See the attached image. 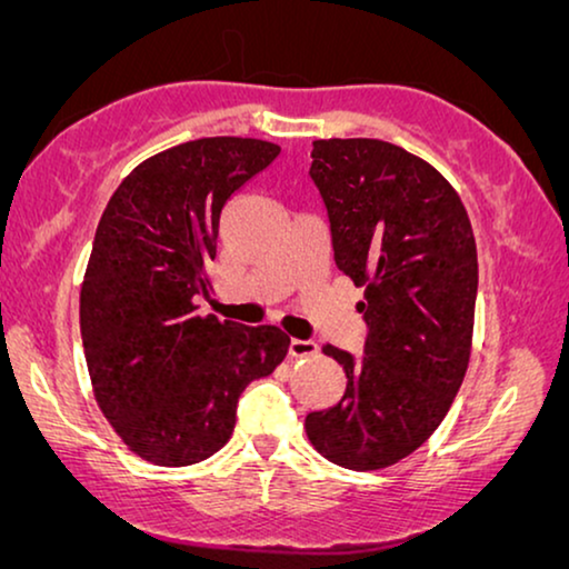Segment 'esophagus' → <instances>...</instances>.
<instances>
[{
  "label": "esophagus",
  "instance_id": "obj_1",
  "mask_svg": "<svg viewBox=\"0 0 569 569\" xmlns=\"http://www.w3.org/2000/svg\"><path fill=\"white\" fill-rule=\"evenodd\" d=\"M290 355L292 357H313V355H318V345L313 339H292Z\"/></svg>",
  "mask_w": 569,
  "mask_h": 569
}]
</instances>
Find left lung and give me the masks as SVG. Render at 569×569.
Listing matches in <instances>:
<instances>
[{
	"mask_svg": "<svg viewBox=\"0 0 569 569\" xmlns=\"http://www.w3.org/2000/svg\"><path fill=\"white\" fill-rule=\"evenodd\" d=\"M310 178L333 261L357 287L362 355L326 345L347 372L337 407L310 411L308 440L331 463L386 469L448 415L471 355L479 263L469 214L430 162L380 139H318Z\"/></svg>",
	"mask_w": 569,
	"mask_h": 569,
	"instance_id": "1",
	"label": "left lung"
}]
</instances>
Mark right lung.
<instances>
[{
	"mask_svg": "<svg viewBox=\"0 0 569 569\" xmlns=\"http://www.w3.org/2000/svg\"><path fill=\"white\" fill-rule=\"evenodd\" d=\"M277 154L240 137L170 147L131 170L100 217L80 292L84 360L100 411L144 461L217 453L246 386L284 360L277 326L197 313L224 204Z\"/></svg>",
	"mask_w": 569,
	"mask_h": 569,
	"instance_id": "obj_1",
	"label": "right lung"
}]
</instances>
